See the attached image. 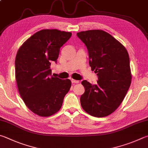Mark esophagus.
Masks as SVG:
<instances>
[{
    "mask_svg": "<svg viewBox=\"0 0 148 148\" xmlns=\"http://www.w3.org/2000/svg\"><path fill=\"white\" fill-rule=\"evenodd\" d=\"M71 82L72 83H79V81H78V80H75L73 79H71Z\"/></svg>",
    "mask_w": 148,
    "mask_h": 148,
    "instance_id": "obj_1",
    "label": "esophagus"
}]
</instances>
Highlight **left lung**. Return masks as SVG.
Wrapping results in <instances>:
<instances>
[{
	"instance_id": "8db88e82",
	"label": "left lung",
	"mask_w": 148,
	"mask_h": 148,
	"mask_svg": "<svg viewBox=\"0 0 148 148\" xmlns=\"http://www.w3.org/2000/svg\"><path fill=\"white\" fill-rule=\"evenodd\" d=\"M77 37L87 47L91 70L97 73V85L87 80L82 84L83 110L95 117L112 113L124 99L131 82L130 58L124 46L101 29L80 32Z\"/></svg>"
}]
</instances>
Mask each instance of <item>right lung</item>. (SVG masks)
Returning a JSON list of instances; mask_svg holds the SVG:
<instances>
[{"instance_id": "add662e5", "label": "right lung", "mask_w": 148, "mask_h": 148, "mask_svg": "<svg viewBox=\"0 0 148 148\" xmlns=\"http://www.w3.org/2000/svg\"><path fill=\"white\" fill-rule=\"evenodd\" d=\"M71 32L42 29L21 45L15 58V79L18 92L28 108L40 116L60 111L71 87L69 79L51 76V62L57 61L60 48Z\"/></svg>"}]
</instances>
